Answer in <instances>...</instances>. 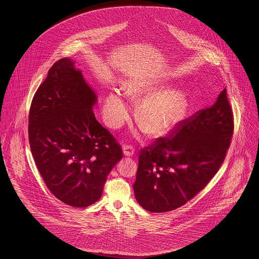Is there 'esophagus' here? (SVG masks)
<instances>
[{
	"mask_svg": "<svg viewBox=\"0 0 259 259\" xmlns=\"http://www.w3.org/2000/svg\"><path fill=\"white\" fill-rule=\"evenodd\" d=\"M123 153L126 156H132L135 153V148L133 146L126 145L123 147Z\"/></svg>",
	"mask_w": 259,
	"mask_h": 259,
	"instance_id": "esophagus-1",
	"label": "esophagus"
}]
</instances>
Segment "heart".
<instances>
[{
    "label": "heart",
    "mask_w": 259,
    "mask_h": 259,
    "mask_svg": "<svg viewBox=\"0 0 259 259\" xmlns=\"http://www.w3.org/2000/svg\"><path fill=\"white\" fill-rule=\"evenodd\" d=\"M128 97L140 100L154 91L146 81L131 80L124 84ZM188 112V103L181 91L156 93L145 100L138 109L139 121L151 135H163L182 122ZM105 121L112 128L121 126L129 116V108L117 92L109 93L103 108Z\"/></svg>",
    "instance_id": "b5f03b06"
}]
</instances>
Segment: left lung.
Wrapping results in <instances>:
<instances>
[{"label":"left lung","mask_w":259,"mask_h":259,"mask_svg":"<svg viewBox=\"0 0 259 259\" xmlns=\"http://www.w3.org/2000/svg\"><path fill=\"white\" fill-rule=\"evenodd\" d=\"M234 131L226 88L217 102L174 127L140 151L134 183L138 203L148 211L178 209L220 170Z\"/></svg>","instance_id":"8db88e82"}]
</instances>
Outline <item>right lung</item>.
I'll list each match as a JSON object with an SVG mask.
<instances>
[{
  "instance_id": "right-lung-1",
  "label": "right lung",
  "mask_w": 259,
  "mask_h": 259,
  "mask_svg": "<svg viewBox=\"0 0 259 259\" xmlns=\"http://www.w3.org/2000/svg\"><path fill=\"white\" fill-rule=\"evenodd\" d=\"M95 92L74 62L62 58L37 88L29 112V144L50 192L63 203L84 208L102 196L122 148L93 112Z\"/></svg>"
}]
</instances>
